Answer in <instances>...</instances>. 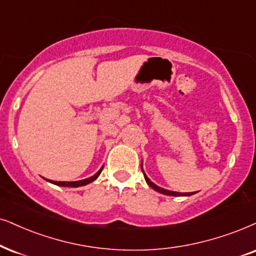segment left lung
Instances as JSON below:
<instances>
[{"instance_id": "obj_1", "label": "left lung", "mask_w": 256, "mask_h": 256, "mask_svg": "<svg viewBox=\"0 0 256 256\" xmlns=\"http://www.w3.org/2000/svg\"><path fill=\"white\" fill-rule=\"evenodd\" d=\"M143 174H144V171H143ZM144 178H145V180H146V183L148 184V186L152 188V189L156 190V192H160V194H164V195H169V196H190V195H192V194H195V192H170V190L163 189V188H160L158 186H156V184H154V183H152L151 180L148 178V176L145 174H144Z\"/></svg>"}]
</instances>
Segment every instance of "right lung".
I'll return each instance as SVG.
<instances>
[{
    "label": "right lung",
    "mask_w": 256,
    "mask_h": 256,
    "mask_svg": "<svg viewBox=\"0 0 256 256\" xmlns=\"http://www.w3.org/2000/svg\"><path fill=\"white\" fill-rule=\"evenodd\" d=\"M102 168L98 171V172H96V174H94V176L90 177V178H86V180H76V182H56V180H48V182L56 184V186H72V188H76V186H86V184L93 182V180L98 178V176L100 174V172H102Z\"/></svg>",
    "instance_id": "obj_1"
}]
</instances>
